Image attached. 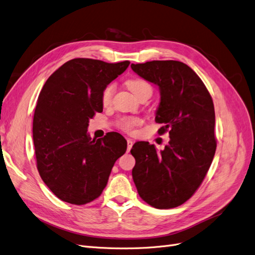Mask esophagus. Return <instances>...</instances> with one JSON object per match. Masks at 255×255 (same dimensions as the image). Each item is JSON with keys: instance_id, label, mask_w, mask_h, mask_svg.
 <instances>
[{"instance_id": "34e87169", "label": "esophagus", "mask_w": 255, "mask_h": 255, "mask_svg": "<svg viewBox=\"0 0 255 255\" xmlns=\"http://www.w3.org/2000/svg\"><path fill=\"white\" fill-rule=\"evenodd\" d=\"M127 141H128V151H129L130 148H132V146H133V143H134V142H133L132 139H129V138H128Z\"/></svg>"}]
</instances>
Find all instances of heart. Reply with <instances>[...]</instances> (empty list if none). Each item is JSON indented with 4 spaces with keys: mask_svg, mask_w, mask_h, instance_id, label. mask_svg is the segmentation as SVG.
Instances as JSON below:
<instances>
[{
    "mask_svg": "<svg viewBox=\"0 0 255 255\" xmlns=\"http://www.w3.org/2000/svg\"><path fill=\"white\" fill-rule=\"evenodd\" d=\"M127 85L137 98L145 94V92H150L152 95V86L149 82H146L143 79H130L127 82ZM115 90L116 85L114 83H110L109 85H106L105 88L103 89L101 101L104 106L111 105ZM138 125H140V120L138 118H126L119 122V128L123 130H126V132H132L134 128Z\"/></svg>",
    "mask_w": 255,
    "mask_h": 255,
    "instance_id": "heart-1",
    "label": "heart"
}]
</instances>
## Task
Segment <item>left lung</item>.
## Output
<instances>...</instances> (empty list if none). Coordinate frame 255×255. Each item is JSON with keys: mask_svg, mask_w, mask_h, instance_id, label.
I'll return each mask as SVG.
<instances>
[{"mask_svg": "<svg viewBox=\"0 0 255 255\" xmlns=\"http://www.w3.org/2000/svg\"><path fill=\"white\" fill-rule=\"evenodd\" d=\"M130 67L158 86L155 121L164 125L158 134L169 132L170 137L160 152L145 141L133 145V180L149 205L159 210L176 207L195 194L213 161L217 146L213 99L197 73L181 61L152 60Z\"/></svg>", "mask_w": 255, "mask_h": 255, "instance_id": "1", "label": "left lung"}]
</instances>
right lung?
<instances>
[{
  "label": "right lung",
  "instance_id": "right-lung-1",
  "mask_svg": "<svg viewBox=\"0 0 255 255\" xmlns=\"http://www.w3.org/2000/svg\"><path fill=\"white\" fill-rule=\"evenodd\" d=\"M128 65V60L110 64L74 58L43 85L33 120L37 169L65 202L83 205L101 196L115 161L127 151V140L119 133L96 140L87 128L89 119L103 111V89Z\"/></svg>",
  "mask_w": 255,
  "mask_h": 255
}]
</instances>
